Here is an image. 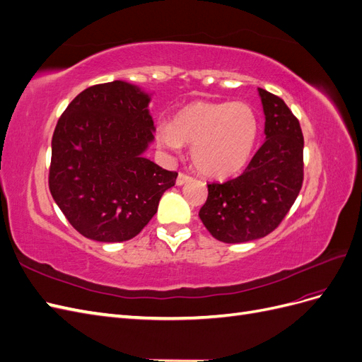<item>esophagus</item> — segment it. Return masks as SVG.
<instances>
[{
  "label": "esophagus",
  "mask_w": 362,
  "mask_h": 362,
  "mask_svg": "<svg viewBox=\"0 0 362 362\" xmlns=\"http://www.w3.org/2000/svg\"><path fill=\"white\" fill-rule=\"evenodd\" d=\"M193 178L190 177V175H185V173H180L178 175V178H177V185H184L185 182H189V181H192Z\"/></svg>",
  "instance_id": "1"
}]
</instances>
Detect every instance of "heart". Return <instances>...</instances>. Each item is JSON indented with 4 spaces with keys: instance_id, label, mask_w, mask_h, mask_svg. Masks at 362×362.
Segmentation results:
<instances>
[{
    "instance_id": "b5f03b06",
    "label": "heart",
    "mask_w": 362,
    "mask_h": 362,
    "mask_svg": "<svg viewBox=\"0 0 362 362\" xmlns=\"http://www.w3.org/2000/svg\"><path fill=\"white\" fill-rule=\"evenodd\" d=\"M258 117L245 103L196 101L172 124L157 128L158 145L177 151L192 145V161L205 177L228 178L246 168L258 139Z\"/></svg>"
}]
</instances>
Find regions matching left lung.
I'll use <instances>...</instances> for the list:
<instances>
[{"label":"left lung","instance_id":"8db88e82","mask_svg":"<svg viewBox=\"0 0 362 362\" xmlns=\"http://www.w3.org/2000/svg\"><path fill=\"white\" fill-rule=\"evenodd\" d=\"M266 140L245 172L208 184L199 217L223 243H245L270 234L287 216L303 182V134L299 120L279 96L258 89Z\"/></svg>","mask_w":362,"mask_h":362}]
</instances>
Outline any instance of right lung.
Masks as SVG:
<instances>
[{
	"label": "right lung",
	"mask_w": 362,
	"mask_h": 362,
	"mask_svg": "<svg viewBox=\"0 0 362 362\" xmlns=\"http://www.w3.org/2000/svg\"><path fill=\"white\" fill-rule=\"evenodd\" d=\"M151 96L125 81L96 84L68 105L54 129L49 192L81 235L103 243L136 237L178 173L144 154L154 140Z\"/></svg>",
	"instance_id": "add662e5"
}]
</instances>
